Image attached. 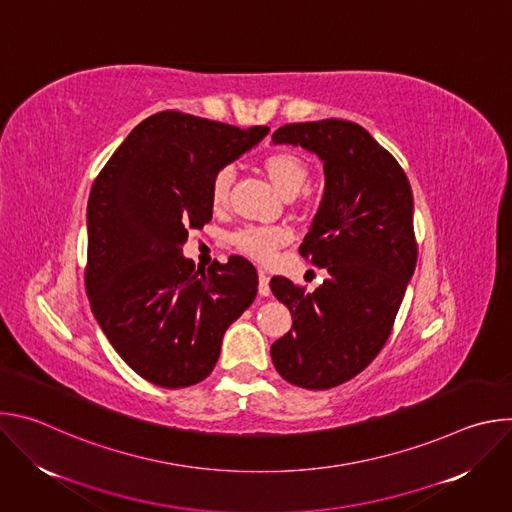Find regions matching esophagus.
Returning a JSON list of instances; mask_svg holds the SVG:
<instances>
[{"label": "esophagus", "instance_id": "34e87169", "mask_svg": "<svg viewBox=\"0 0 512 512\" xmlns=\"http://www.w3.org/2000/svg\"><path fill=\"white\" fill-rule=\"evenodd\" d=\"M271 294V287H269V277L265 275V271L259 269V296H269Z\"/></svg>", "mask_w": 512, "mask_h": 512}]
</instances>
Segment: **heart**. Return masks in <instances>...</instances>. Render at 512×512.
<instances>
[{"label": "heart", "instance_id": "b5f03b06", "mask_svg": "<svg viewBox=\"0 0 512 512\" xmlns=\"http://www.w3.org/2000/svg\"><path fill=\"white\" fill-rule=\"evenodd\" d=\"M263 172L283 198H294L304 190L310 178L306 160L294 152H275L263 160ZM235 172L231 166L218 170L210 182V202L223 208L229 202ZM289 243V231L283 227H245L231 235V245L259 263H269L275 251Z\"/></svg>", "mask_w": 512, "mask_h": 512}]
</instances>
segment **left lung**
<instances>
[{"instance_id":"obj_1","label":"left lung","mask_w":512,"mask_h":512,"mask_svg":"<svg viewBox=\"0 0 512 512\" xmlns=\"http://www.w3.org/2000/svg\"><path fill=\"white\" fill-rule=\"evenodd\" d=\"M271 141L302 145L324 164V194L300 253L326 267L304 289L271 279L294 318L271 360L291 385L330 389L356 377L385 346L417 263L413 194L397 160L373 135L342 119L289 123Z\"/></svg>"}]
</instances>
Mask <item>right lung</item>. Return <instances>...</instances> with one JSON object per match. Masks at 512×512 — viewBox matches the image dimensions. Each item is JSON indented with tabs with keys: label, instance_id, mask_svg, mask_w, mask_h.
<instances>
[{
	"label": "right lung",
	"instance_id": "obj_1",
	"mask_svg": "<svg viewBox=\"0 0 512 512\" xmlns=\"http://www.w3.org/2000/svg\"><path fill=\"white\" fill-rule=\"evenodd\" d=\"M269 133L178 111L143 119L97 176L87 206V294L103 334L158 387L204 381L227 328L253 304L243 257L196 269L188 231L212 218L210 182Z\"/></svg>",
	"mask_w": 512,
	"mask_h": 512
}]
</instances>
